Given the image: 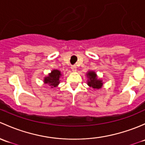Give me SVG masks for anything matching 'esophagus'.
Instances as JSON below:
<instances>
[{
	"label": "esophagus",
	"mask_w": 145,
	"mask_h": 145,
	"mask_svg": "<svg viewBox=\"0 0 145 145\" xmlns=\"http://www.w3.org/2000/svg\"><path fill=\"white\" fill-rule=\"evenodd\" d=\"M71 69H72V71L73 72H75V71H77V67H76V65H72L71 66Z\"/></svg>",
	"instance_id": "1"
}]
</instances>
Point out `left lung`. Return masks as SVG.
I'll return each mask as SVG.
<instances>
[{"instance_id":"8db88e82","label":"left lung","mask_w":145,"mask_h":145,"mask_svg":"<svg viewBox=\"0 0 145 145\" xmlns=\"http://www.w3.org/2000/svg\"><path fill=\"white\" fill-rule=\"evenodd\" d=\"M87 77V81L86 84L88 86L91 87L93 89H99L102 88L103 86V80H101L98 77V75L96 74V72L93 71H89L86 74Z\"/></svg>"}]
</instances>
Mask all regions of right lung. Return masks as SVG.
Returning a JSON list of instances; mask_svg holds the SVG:
<instances>
[{"instance_id": "obj_1", "label": "right lung", "mask_w": 145, "mask_h": 145, "mask_svg": "<svg viewBox=\"0 0 145 145\" xmlns=\"http://www.w3.org/2000/svg\"><path fill=\"white\" fill-rule=\"evenodd\" d=\"M61 72L59 70H52L48 75L44 77V83L48 84L51 88H54L59 86L60 84V79L61 77Z\"/></svg>"}]
</instances>
